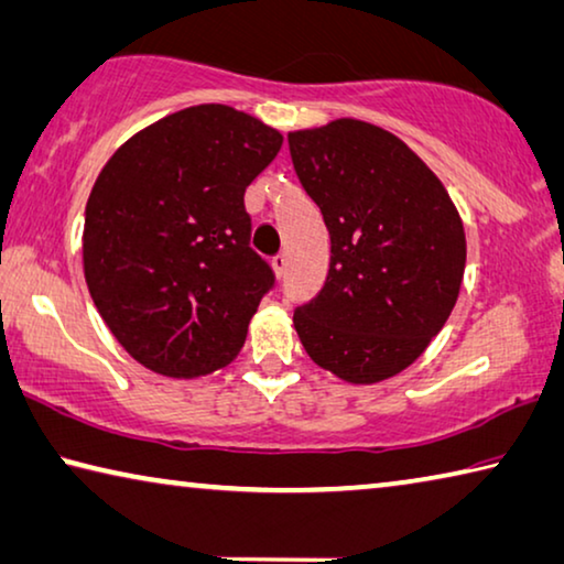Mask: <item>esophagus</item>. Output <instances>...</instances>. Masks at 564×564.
<instances>
[{
	"label": "esophagus",
	"mask_w": 564,
	"mask_h": 564,
	"mask_svg": "<svg viewBox=\"0 0 564 564\" xmlns=\"http://www.w3.org/2000/svg\"><path fill=\"white\" fill-rule=\"evenodd\" d=\"M273 268H275V273H279V279H283L285 275V268H289V256L285 253H279V256H273Z\"/></svg>",
	"instance_id": "34e87169"
}]
</instances>
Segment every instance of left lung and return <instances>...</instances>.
<instances>
[{
	"label": "left lung",
	"instance_id": "obj_1",
	"mask_svg": "<svg viewBox=\"0 0 564 564\" xmlns=\"http://www.w3.org/2000/svg\"><path fill=\"white\" fill-rule=\"evenodd\" d=\"M303 191L328 228V273L293 311L311 359L351 383L406 369L459 296L467 240L440 177L391 132L336 120L291 132Z\"/></svg>",
	"mask_w": 564,
	"mask_h": 564
}]
</instances>
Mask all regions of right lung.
I'll use <instances>...</instances> for the list:
<instances>
[{
  "label": "right lung",
  "mask_w": 564,
  "mask_h": 564,
  "mask_svg": "<svg viewBox=\"0 0 564 564\" xmlns=\"http://www.w3.org/2000/svg\"><path fill=\"white\" fill-rule=\"evenodd\" d=\"M281 132L228 105L167 115L110 158L85 213L89 296L132 359L193 379L230 364L275 273L250 248L246 187Z\"/></svg>",
  "instance_id": "obj_1"
}]
</instances>
